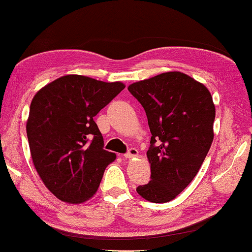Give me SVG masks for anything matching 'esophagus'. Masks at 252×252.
I'll return each mask as SVG.
<instances>
[{
  "label": "esophagus",
  "instance_id": "34e87169",
  "mask_svg": "<svg viewBox=\"0 0 252 252\" xmlns=\"http://www.w3.org/2000/svg\"><path fill=\"white\" fill-rule=\"evenodd\" d=\"M138 154H139L138 150L135 149V148H130L129 151H127V153L125 155V158L131 159V158H133V157H137Z\"/></svg>",
  "mask_w": 252,
  "mask_h": 252
}]
</instances>
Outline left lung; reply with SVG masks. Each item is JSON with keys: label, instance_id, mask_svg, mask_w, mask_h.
I'll use <instances>...</instances> for the list:
<instances>
[{"label": "left lung", "instance_id": "obj_1", "mask_svg": "<svg viewBox=\"0 0 252 252\" xmlns=\"http://www.w3.org/2000/svg\"><path fill=\"white\" fill-rule=\"evenodd\" d=\"M151 132V181L138 194L153 203L174 199L196 176L213 142L215 106L210 91L181 71L131 84Z\"/></svg>", "mask_w": 252, "mask_h": 252}]
</instances>
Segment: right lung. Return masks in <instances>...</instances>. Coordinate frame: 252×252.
<instances>
[{"label": "right lung", "mask_w": 252, "mask_h": 252, "mask_svg": "<svg viewBox=\"0 0 252 252\" xmlns=\"http://www.w3.org/2000/svg\"><path fill=\"white\" fill-rule=\"evenodd\" d=\"M82 75H66L37 92L27 135L34 168L56 197L79 204L93 197L117 156L103 149L94 117L125 89Z\"/></svg>", "instance_id": "obj_1"}]
</instances>
